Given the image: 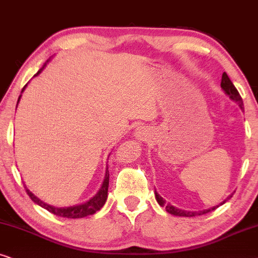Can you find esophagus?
Returning <instances> with one entry per match:
<instances>
[{
	"label": "esophagus",
	"instance_id": "1",
	"mask_svg": "<svg viewBox=\"0 0 258 258\" xmlns=\"http://www.w3.org/2000/svg\"><path fill=\"white\" fill-rule=\"evenodd\" d=\"M137 137H138L139 140H144V139H145L146 137H147L145 130H143V128L137 130Z\"/></svg>",
	"mask_w": 258,
	"mask_h": 258
}]
</instances>
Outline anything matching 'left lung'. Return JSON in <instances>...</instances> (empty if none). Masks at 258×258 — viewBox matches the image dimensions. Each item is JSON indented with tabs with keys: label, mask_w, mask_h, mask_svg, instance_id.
I'll return each mask as SVG.
<instances>
[{
	"label": "left lung",
	"mask_w": 258,
	"mask_h": 258,
	"mask_svg": "<svg viewBox=\"0 0 258 258\" xmlns=\"http://www.w3.org/2000/svg\"><path fill=\"white\" fill-rule=\"evenodd\" d=\"M221 87L223 88V91L225 92V94L229 95V98L231 99V100L236 101L237 104L239 105V107H241V109L244 108V107H243V100H242L241 95H239L238 91H237L235 86H233V84L231 82V80H230L229 77H228V74H226L225 72L222 75ZM154 194H156V199H157L158 204H159L160 207H165V209H166V211L169 212V214L174 215V216H180V217H195V216H201V215L208 214V212L214 211L218 207H221V205L224 204L225 202L228 201V199H230V197H231V196H230V197L226 198L225 201H223L219 205H216V207H214V208L207 209V210H203V211H186V210H181V209H178L176 207H173V205H171L170 203H166V202H165V199L161 197V196L158 194L157 191H154Z\"/></svg>",
	"instance_id": "8db88e82"
}]
</instances>
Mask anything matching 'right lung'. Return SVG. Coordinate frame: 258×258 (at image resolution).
Returning a JSON list of instances; mask_svg holds the SVG:
<instances>
[{
  "mask_svg": "<svg viewBox=\"0 0 258 258\" xmlns=\"http://www.w3.org/2000/svg\"><path fill=\"white\" fill-rule=\"evenodd\" d=\"M47 62H48V61H47ZM46 63L43 64V67L41 68V70L37 72V73L34 75V77H36V75H39L41 72H42L44 66H46ZM26 87H27V85L22 88V92L25 91ZM20 99H21V95H20V97H19L17 104H19ZM16 107H17V106H16ZM108 183H109V172H108V166H107V167H106V173H105L104 181H102V185H101L100 190L98 191V194L95 195L94 197H92L88 202H86V203H84V204L73 205V207H68V208H56V207H53V205H49V204L44 203V202H42V201H41V199L37 198L36 196L34 195L33 192H30L27 187H26V191H27V194H28L29 197L32 198V201L34 202V203H36L37 205H40L41 208L46 209V210L51 212V214L59 216V217H64V218H82V217H86V216L95 214V212L99 211L102 207H104V204L106 203V199H107Z\"/></svg>",
  "mask_w": 258,
  "mask_h": 258,
  "instance_id": "1",
  "label": "right lung"
}]
</instances>
